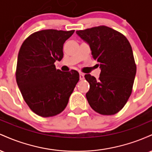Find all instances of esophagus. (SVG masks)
Here are the masks:
<instances>
[{"instance_id": "esophagus-1", "label": "esophagus", "mask_w": 152, "mask_h": 152, "mask_svg": "<svg viewBox=\"0 0 152 152\" xmlns=\"http://www.w3.org/2000/svg\"><path fill=\"white\" fill-rule=\"evenodd\" d=\"M80 80H83L84 79V74L83 73H80Z\"/></svg>"}]
</instances>
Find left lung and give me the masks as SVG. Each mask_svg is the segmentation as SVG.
<instances>
[{
    "label": "left lung",
    "mask_w": 152,
    "mask_h": 152,
    "mask_svg": "<svg viewBox=\"0 0 152 152\" xmlns=\"http://www.w3.org/2000/svg\"><path fill=\"white\" fill-rule=\"evenodd\" d=\"M76 34L89 44L92 56L100 64L99 79L84 76L90 85L87 101L99 114H116L132 94L137 72L130 43L121 33L105 26L76 31Z\"/></svg>",
    "instance_id": "1"
}]
</instances>
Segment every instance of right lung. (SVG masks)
I'll use <instances>...</instances> for the list:
<instances>
[{"instance_id": "add662e5", "label": "right lung", "mask_w": 152, "mask_h": 152, "mask_svg": "<svg viewBox=\"0 0 152 152\" xmlns=\"http://www.w3.org/2000/svg\"><path fill=\"white\" fill-rule=\"evenodd\" d=\"M74 33L55 29L37 31L20 46L17 84L27 105L38 116L50 117L61 113L79 80L77 71L63 72L54 64L62 59L64 43Z\"/></svg>"}]
</instances>
